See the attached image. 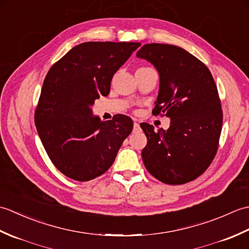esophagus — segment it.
<instances>
[{
	"instance_id": "obj_1",
	"label": "esophagus",
	"mask_w": 249,
	"mask_h": 249,
	"mask_svg": "<svg viewBox=\"0 0 249 249\" xmlns=\"http://www.w3.org/2000/svg\"><path fill=\"white\" fill-rule=\"evenodd\" d=\"M139 128H140V125H139V123L138 122H134V130L135 131H137V130H139Z\"/></svg>"
}]
</instances>
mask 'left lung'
<instances>
[{
    "label": "left lung",
    "mask_w": 249,
    "mask_h": 249,
    "mask_svg": "<svg viewBox=\"0 0 249 249\" xmlns=\"http://www.w3.org/2000/svg\"><path fill=\"white\" fill-rule=\"evenodd\" d=\"M137 57L150 62L160 73L153 114L170 119L167 130L140 124L147 139L142 160L162 183H188L208 169L218 149L223 111L212 73L197 57L173 45L146 44Z\"/></svg>",
    "instance_id": "obj_1"
}]
</instances>
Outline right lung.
Masks as SVG:
<instances>
[{"mask_svg":"<svg viewBox=\"0 0 249 249\" xmlns=\"http://www.w3.org/2000/svg\"><path fill=\"white\" fill-rule=\"evenodd\" d=\"M140 45L82 43L47 73L35 125L47 154L64 176L80 182L102 176L133 130L127 115L103 122L92 107L100 95L109 94L113 75Z\"/></svg>","mask_w":249,"mask_h":249,"instance_id":"obj_1","label":"right lung"}]
</instances>
